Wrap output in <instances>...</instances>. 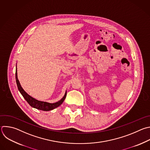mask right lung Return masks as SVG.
I'll return each instance as SVG.
<instances>
[{
	"mask_svg": "<svg viewBox=\"0 0 150 150\" xmlns=\"http://www.w3.org/2000/svg\"><path fill=\"white\" fill-rule=\"evenodd\" d=\"M15 76H16V84L18 88L19 91H20L22 95V96H23V98L25 99V100L28 102V103L32 107L39 110H42V111H51L52 110L56 108H57L58 107H59V105H61L62 103L64 102V101L65 100V99L66 98L67 96V92L65 93L64 96L61 99L60 101H59L57 103H53V104H51V103H47L46 102H42V101H38L36 99H34L33 98L31 97L30 96H29L23 89V88L21 87V84L19 83V81L18 79V76H17V71H16V74H15Z\"/></svg>",
	"mask_w": 150,
	"mask_h": 150,
	"instance_id": "add662e5",
	"label": "right lung"
}]
</instances>
